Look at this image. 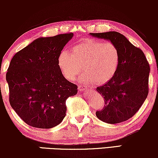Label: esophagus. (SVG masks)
Listing matches in <instances>:
<instances>
[{"label": "esophagus", "instance_id": "obj_1", "mask_svg": "<svg viewBox=\"0 0 158 158\" xmlns=\"http://www.w3.org/2000/svg\"><path fill=\"white\" fill-rule=\"evenodd\" d=\"M78 90H80V91H83V90H86V88H85L84 87H83V86L79 85V86H78Z\"/></svg>", "mask_w": 158, "mask_h": 158}]
</instances>
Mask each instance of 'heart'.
Instances as JSON below:
<instances>
[{
    "instance_id": "heart-1",
    "label": "heart",
    "mask_w": 158,
    "mask_h": 158,
    "mask_svg": "<svg viewBox=\"0 0 158 158\" xmlns=\"http://www.w3.org/2000/svg\"><path fill=\"white\" fill-rule=\"evenodd\" d=\"M120 62L118 47L111 42L88 39L72 47V54L62 51L58 56L57 64L62 75L73 81L82 70L81 81L104 84L113 78ZM83 68H81V66Z\"/></svg>"
}]
</instances>
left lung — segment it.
Wrapping results in <instances>:
<instances>
[{"label": "left lung", "mask_w": 158, "mask_h": 158, "mask_svg": "<svg viewBox=\"0 0 158 158\" xmlns=\"http://www.w3.org/2000/svg\"><path fill=\"white\" fill-rule=\"evenodd\" d=\"M90 34L110 40L118 47L120 53L115 75L96 88L105 103L104 107L96 112V116L108 124L125 122L137 113L148 97L150 64L143 52L118 32Z\"/></svg>", "instance_id": "left-lung-1"}]
</instances>
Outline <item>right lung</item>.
I'll return each instance as SVG.
<instances>
[{"instance_id":"right-lung-1","label":"right lung","mask_w":158,"mask_h":158,"mask_svg":"<svg viewBox=\"0 0 158 158\" xmlns=\"http://www.w3.org/2000/svg\"><path fill=\"white\" fill-rule=\"evenodd\" d=\"M73 36L68 33L38 38L10 60L6 73L10 104L29 126H57L66 115V100L77 94V86L64 78L57 64Z\"/></svg>"}]
</instances>
